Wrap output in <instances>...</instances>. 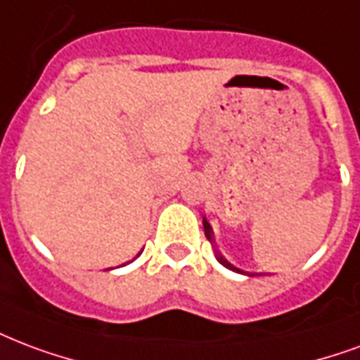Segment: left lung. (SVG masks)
Segmentation results:
<instances>
[{
  "label": "left lung",
  "instance_id": "left-lung-1",
  "mask_svg": "<svg viewBox=\"0 0 360 360\" xmlns=\"http://www.w3.org/2000/svg\"><path fill=\"white\" fill-rule=\"evenodd\" d=\"M204 232H205V238H207V240H210L211 243H213V247H215L217 260H219V262H221V264H223L224 268H229V270H232V271H238V274H245V276H255V274H251V271H243V270H240V268H236L234 264H230L229 260L224 259L223 255H221V251L217 249L215 238H213V229H211V224L207 223V219H205V217H204Z\"/></svg>",
  "mask_w": 360,
  "mask_h": 360
}]
</instances>
